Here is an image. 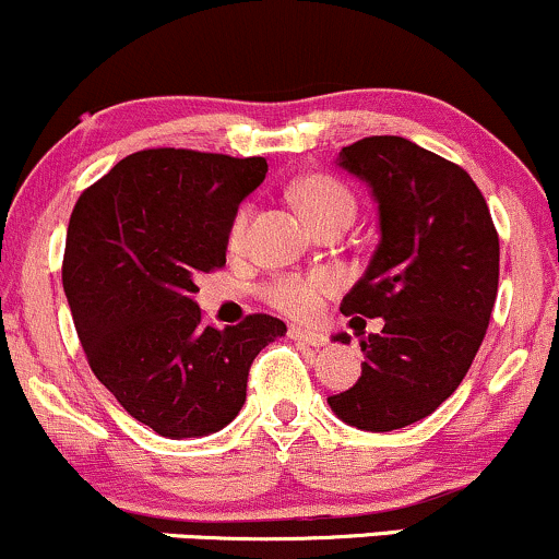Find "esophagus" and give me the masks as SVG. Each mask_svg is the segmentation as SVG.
I'll return each instance as SVG.
<instances>
[{
    "label": "esophagus",
    "instance_id": "1",
    "mask_svg": "<svg viewBox=\"0 0 559 559\" xmlns=\"http://www.w3.org/2000/svg\"><path fill=\"white\" fill-rule=\"evenodd\" d=\"M288 336H292L294 342L307 344V346H323L325 342H329V338H325V333L299 329V325H292V329H288Z\"/></svg>",
    "mask_w": 559,
    "mask_h": 559
}]
</instances>
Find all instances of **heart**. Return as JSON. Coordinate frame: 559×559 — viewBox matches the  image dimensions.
Here are the masks:
<instances>
[{
	"mask_svg": "<svg viewBox=\"0 0 559 559\" xmlns=\"http://www.w3.org/2000/svg\"><path fill=\"white\" fill-rule=\"evenodd\" d=\"M292 199L305 215V221L312 228H323L329 223H352L355 217L357 202L352 191L338 181V178L325 176V173H310L301 176L292 186ZM249 221H252V207L243 204L239 213L234 215L228 228L230 247H241L247 236ZM338 292V278L331 271H312L297 275H278L271 284L262 288V297L278 312L297 320H312L320 316L325 299Z\"/></svg>",
	"mask_w": 559,
	"mask_h": 559,
	"instance_id": "heart-1",
	"label": "heart"
}]
</instances>
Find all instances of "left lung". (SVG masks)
<instances>
[{"label": "left lung", "instance_id": "8db88e82", "mask_svg": "<svg viewBox=\"0 0 559 559\" xmlns=\"http://www.w3.org/2000/svg\"><path fill=\"white\" fill-rule=\"evenodd\" d=\"M338 165L370 186L381 223L342 312L383 318V331L362 338V376L329 404L362 431H396L431 415L471 370L497 301L499 236L473 178L413 141L360 139Z\"/></svg>", "mask_w": 559, "mask_h": 559}]
</instances>
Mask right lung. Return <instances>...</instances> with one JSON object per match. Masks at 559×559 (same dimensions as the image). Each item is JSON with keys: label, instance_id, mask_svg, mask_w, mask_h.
Masks as SVG:
<instances>
[{"label": "right lung", "instance_id": "right-lung-1", "mask_svg": "<svg viewBox=\"0 0 559 559\" xmlns=\"http://www.w3.org/2000/svg\"><path fill=\"white\" fill-rule=\"evenodd\" d=\"M265 157L144 150L88 186L70 215L62 286L94 376L131 418L168 439L221 431L247 400L262 346L284 320L204 325L197 278L226 265L241 199Z\"/></svg>", "mask_w": 559, "mask_h": 559}]
</instances>
